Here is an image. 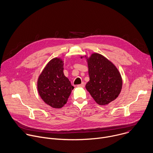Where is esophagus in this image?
Listing matches in <instances>:
<instances>
[{"label":"esophagus","mask_w":153,"mask_h":153,"mask_svg":"<svg viewBox=\"0 0 153 153\" xmlns=\"http://www.w3.org/2000/svg\"><path fill=\"white\" fill-rule=\"evenodd\" d=\"M85 85V83L84 82H82V83L80 84V85H78L77 86L78 87H84Z\"/></svg>","instance_id":"34e87169"}]
</instances>
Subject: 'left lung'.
I'll use <instances>...</instances> for the list:
<instances>
[{"label": "left lung", "mask_w": 153, "mask_h": 153, "mask_svg": "<svg viewBox=\"0 0 153 153\" xmlns=\"http://www.w3.org/2000/svg\"><path fill=\"white\" fill-rule=\"evenodd\" d=\"M85 58L88 64L89 80L86 89L99 105H106L120 95L123 79L116 66L103 55L93 53Z\"/></svg>", "instance_id": "8db88e82"}]
</instances>
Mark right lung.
<instances>
[{"instance_id": "obj_1", "label": "right lung", "mask_w": 153, "mask_h": 153, "mask_svg": "<svg viewBox=\"0 0 153 153\" xmlns=\"http://www.w3.org/2000/svg\"><path fill=\"white\" fill-rule=\"evenodd\" d=\"M64 61L54 58L45 65L37 80L38 94L44 102L53 108H62L74 86L64 74Z\"/></svg>"}]
</instances>
